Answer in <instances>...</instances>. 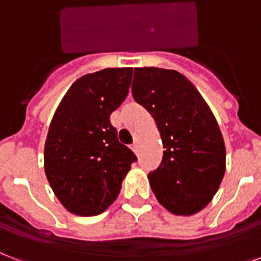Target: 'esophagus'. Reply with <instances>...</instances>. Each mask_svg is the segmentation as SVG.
Here are the masks:
<instances>
[{"instance_id": "1", "label": "esophagus", "mask_w": 261, "mask_h": 261, "mask_svg": "<svg viewBox=\"0 0 261 261\" xmlns=\"http://www.w3.org/2000/svg\"><path fill=\"white\" fill-rule=\"evenodd\" d=\"M131 149H133V151H134L135 154H137V152H138V142H134V143H133V146H131Z\"/></svg>"}]
</instances>
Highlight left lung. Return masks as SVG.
I'll return each instance as SVG.
<instances>
[{"instance_id": "8db88e82", "label": "left lung", "mask_w": 261, "mask_h": 261, "mask_svg": "<svg viewBox=\"0 0 261 261\" xmlns=\"http://www.w3.org/2000/svg\"><path fill=\"white\" fill-rule=\"evenodd\" d=\"M133 96L155 119L165 151L149 173L156 200L178 216L200 212L225 173V145L215 115L185 76L173 69L135 68Z\"/></svg>"}]
</instances>
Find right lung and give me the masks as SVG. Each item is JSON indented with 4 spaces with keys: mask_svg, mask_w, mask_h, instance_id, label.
Wrapping results in <instances>:
<instances>
[{
    "mask_svg": "<svg viewBox=\"0 0 261 261\" xmlns=\"http://www.w3.org/2000/svg\"><path fill=\"white\" fill-rule=\"evenodd\" d=\"M133 68H106L71 86L50 122L44 167L56 197L77 216H96L116 200L137 155L110 122L128 94Z\"/></svg>",
    "mask_w": 261,
    "mask_h": 261,
    "instance_id": "add662e5",
    "label": "right lung"
}]
</instances>
